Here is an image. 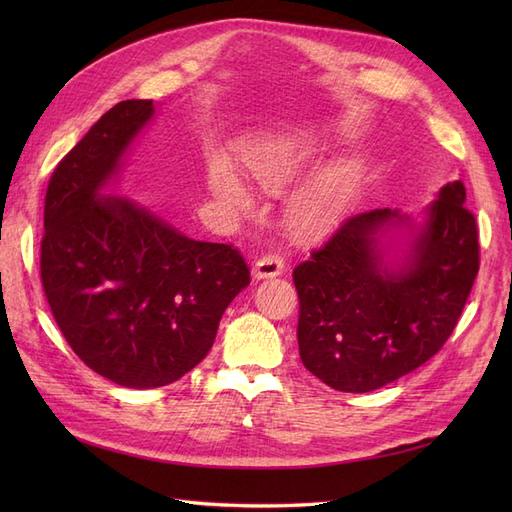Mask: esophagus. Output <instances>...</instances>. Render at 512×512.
<instances>
[{
	"mask_svg": "<svg viewBox=\"0 0 512 512\" xmlns=\"http://www.w3.org/2000/svg\"><path fill=\"white\" fill-rule=\"evenodd\" d=\"M284 271V256L282 254H265L262 258L256 260L254 265V275L258 280H265V277H275Z\"/></svg>",
	"mask_w": 512,
	"mask_h": 512,
	"instance_id": "1",
	"label": "esophagus"
}]
</instances>
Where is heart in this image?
<instances>
[{"label":"heart","instance_id":"1","mask_svg":"<svg viewBox=\"0 0 512 512\" xmlns=\"http://www.w3.org/2000/svg\"><path fill=\"white\" fill-rule=\"evenodd\" d=\"M301 156L303 149L299 143H290L267 153H256V156L247 158V173H250V179L260 190L280 194L294 177ZM211 188L235 211H247L252 207V196L247 194L245 185L222 164L211 170ZM352 194L354 179L348 170H331L294 200L288 213L290 228L299 237L307 239L327 235L344 218Z\"/></svg>","mask_w":512,"mask_h":512}]
</instances>
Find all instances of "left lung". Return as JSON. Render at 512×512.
I'll return each instance as SVG.
<instances>
[{"label":"left lung","instance_id":"left-lung-1","mask_svg":"<svg viewBox=\"0 0 512 512\" xmlns=\"http://www.w3.org/2000/svg\"><path fill=\"white\" fill-rule=\"evenodd\" d=\"M466 185L446 183L399 271L382 267L378 230L404 215L374 209L346 220L294 267L303 365L335 391L369 393L427 363L457 327L480 245Z\"/></svg>","mask_w":512,"mask_h":512}]
</instances>
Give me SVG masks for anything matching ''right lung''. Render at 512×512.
Segmentation results:
<instances>
[{"label": "right lung", "instance_id": "obj_1", "mask_svg": "<svg viewBox=\"0 0 512 512\" xmlns=\"http://www.w3.org/2000/svg\"><path fill=\"white\" fill-rule=\"evenodd\" d=\"M153 100H123L68 151L44 198L40 280L61 335L96 374L156 389L205 359L250 267L126 198H100Z\"/></svg>", "mask_w": 512, "mask_h": 512}]
</instances>
